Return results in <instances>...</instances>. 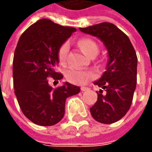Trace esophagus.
Here are the masks:
<instances>
[{
    "mask_svg": "<svg viewBox=\"0 0 152 152\" xmlns=\"http://www.w3.org/2000/svg\"><path fill=\"white\" fill-rule=\"evenodd\" d=\"M80 90H81L82 91H85L88 90V87H86V86H81V87H80Z\"/></svg>",
    "mask_w": 152,
    "mask_h": 152,
    "instance_id": "34e87169",
    "label": "esophagus"
}]
</instances>
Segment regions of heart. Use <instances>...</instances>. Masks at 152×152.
<instances>
[{
    "mask_svg": "<svg viewBox=\"0 0 152 152\" xmlns=\"http://www.w3.org/2000/svg\"><path fill=\"white\" fill-rule=\"evenodd\" d=\"M78 46L83 50L85 54L88 56H96L99 51V46L97 43L90 38H82L78 41ZM69 53V45L68 43H64L60 47L58 50V58L60 62L65 63L67 60ZM66 78L68 81L73 84H84L86 80L93 76V73L89 71H82L76 68H69L65 73Z\"/></svg>",
    "mask_w": 152,
    "mask_h": 152,
    "instance_id": "1",
    "label": "heart"
}]
</instances>
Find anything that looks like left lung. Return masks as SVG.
Wrapping results in <instances>:
<instances>
[{
    "label": "left lung",
    "mask_w": 152,
    "mask_h": 152,
    "mask_svg": "<svg viewBox=\"0 0 152 152\" xmlns=\"http://www.w3.org/2000/svg\"><path fill=\"white\" fill-rule=\"evenodd\" d=\"M79 29L97 37L107 50L106 72L94 82L102 90L96 91L97 101L90 111L98 122L114 123L126 114L132 102L137 86L136 51L129 37L112 23L102 22Z\"/></svg>",
    "instance_id": "left-lung-1"
}]
</instances>
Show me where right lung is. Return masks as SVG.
<instances>
[{
	"label": "right lung",
	"instance_id": "right-lung-1",
	"mask_svg": "<svg viewBox=\"0 0 152 152\" xmlns=\"http://www.w3.org/2000/svg\"><path fill=\"white\" fill-rule=\"evenodd\" d=\"M76 31L41 19L20 37L13 58L14 90L23 114L33 123L43 126L58 123L65 114L66 98L80 92L79 86L69 82L53 89L47 80L63 78L55 72L58 50Z\"/></svg>",
	"mask_w": 152,
	"mask_h": 152
}]
</instances>
